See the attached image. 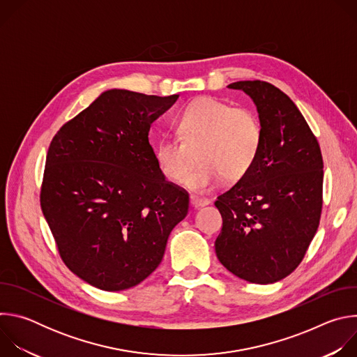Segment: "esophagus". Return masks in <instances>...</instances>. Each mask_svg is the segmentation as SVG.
Returning <instances> with one entry per match:
<instances>
[{"label":"esophagus","mask_w":357,"mask_h":357,"mask_svg":"<svg viewBox=\"0 0 357 357\" xmlns=\"http://www.w3.org/2000/svg\"><path fill=\"white\" fill-rule=\"evenodd\" d=\"M209 203H211V200L206 199V197H199V196H195V195L190 196V205L193 208H196V209L203 208V206H208Z\"/></svg>","instance_id":"1"}]
</instances>
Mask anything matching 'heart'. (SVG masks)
<instances>
[{"label": "heart", "instance_id": "obj_1", "mask_svg": "<svg viewBox=\"0 0 357 357\" xmlns=\"http://www.w3.org/2000/svg\"><path fill=\"white\" fill-rule=\"evenodd\" d=\"M178 137H162L155 149L161 172L171 182L185 181L197 160L202 162L186 178L196 192H209L225 178L244 179L256 165L263 145V127L257 114L231 107L215 97H199L176 117Z\"/></svg>", "mask_w": 357, "mask_h": 357}]
</instances>
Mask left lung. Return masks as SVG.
<instances>
[{
    "label": "left lung",
    "instance_id": "1",
    "mask_svg": "<svg viewBox=\"0 0 357 357\" xmlns=\"http://www.w3.org/2000/svg\"><path fill=\"white\" fill-rule=\"evenodd\" d=\"M227 87L257 106L263 145L256 165L218 196L223 226L215 241L219 261L254 284H273L302 261L319 226L324 161L317 137L294 101L263 80Z\"/></svg>",
    "mask_w": 357,
    "mask_h": 357
}]
</instances>
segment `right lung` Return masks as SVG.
<instances>
[{"mask_svg": "<svg viewBox=\"0 0 357 357\" xmlns=\"http://www.w3.org/2000/svg\"><path fill=\"white\" fill-rule=\"evenodd\" d=\"M178 97L107 90L49 145L40 208L66 267L96 288L144 281L188 215V192L165 179L148 141Z\"/></svg>", "mask_w": 357, "mask_h": 357, "instance_id": "add662e5", "label": "right lung"}]
</instances>
